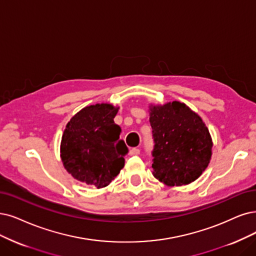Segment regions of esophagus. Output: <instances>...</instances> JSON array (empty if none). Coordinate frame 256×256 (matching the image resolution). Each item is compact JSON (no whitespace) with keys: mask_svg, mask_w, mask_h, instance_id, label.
I'll return each instance as SVG.
<instances>
[{"mask_svg":"<svg viewBox=\"0 0 256 256\" xmlns=\"http://www.w3.org/2000/svg\"><path fill=\"white\" fill-rule=\"evenodd\" d=\"M140 154V150L139 148H130V155H139Z\"/></svg>","mask_w":256,"mask_h":256,"instance_id":"esophagus-1","label":"esophagus"}]
</instances>
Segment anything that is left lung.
Listing matches in <instances>:
<instances>
[{"label":"left lung","instance_id":"8db88e82","mask_svg":"<svg viewBox=\"0 0 256 256\" xmlns=\"http://www.w3.org/2000/svg\"><path fill=\"white\" fill-rule=\"evenodd\" d=\"M153 128V175L168 186L195 182L209 166L213 142L200 116L184 103L148 106Z\"/></svg>","mask_w":256,"mask_h":256}]
</instances>
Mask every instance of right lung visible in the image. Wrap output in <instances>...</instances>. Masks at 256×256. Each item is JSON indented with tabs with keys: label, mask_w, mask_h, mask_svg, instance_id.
Wrapping results in <instances>:
<instances>
[{
	"label": "right lung",
	"mask_w": 256,
	"mask_h": 256,
	"mask_svg": "<svg viewBox=\"0 0 256 256\" xmlns=\"http://www.w3.org/2000/svg\"><path fill=\"white\" fill-rule=\"evenodd\" d=\"M118 110L110 103L88 106L65 126L60 146L63 166L85 186H108L124 166L128 148L114 122Z\"/></svg>",
	"instance_id": "add662e5"
}]
</instances>
